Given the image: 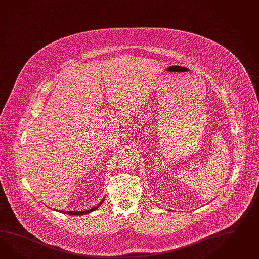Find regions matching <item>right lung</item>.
<instances>
[{
    "instance_id": "obj_1",
    "label": "right lung",
    "mask_w": 259,
    "mask_h": 259,
    "mask_svg": "<svg viewBox=\"0 0 259 259\" xmlns=\"http://www.w3.org/2000/svg\"><path fill=\"white\" fill-rule=\"evenodd\" d=\"M105 201V198H103L102 199L101 202L95 207V208H91V209H89V210H85V211H67V214L68 215H74V216H81V215L84 214H88L90 212H93V211H95L96 208H99L100 206H101L102 204H103V202ZM62 213H64V211H61Z\"/></svg>"
}]
</instances>
